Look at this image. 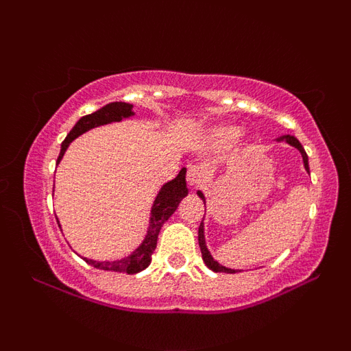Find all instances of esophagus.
<instances>
[{"instance_id": "34e87169", "label": "esophagus", "mask_w": 351, "mask_h": 351, "mask_svg": "<svg viewBox=\"0 0 351 351\" xmlns=\"http://www.w3.org/2000/svg\"><path fill=\"white\" fill-rule=\"evenodd\" d=\"M203 180H204V175H203V170H201L199 167H189L188 168L186 181H188L189 186L196 188L198 184L203 183Z\"/></svg>"}]
</instances>
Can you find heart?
<instances>
[{
	"label": "heart",
	"instance_id": "1",
	"mask_svg": "<svg viewBox=\"0 0 351 351\" xmlns=\"http://www.w3.org/2000/svg\"><path fill=\"white\" fill-rule=\"evenodd\" d=\"M241 135V128L236 125H217L208 132V140L213 147H228L234 143Z\"/></svg>",
	"mask_w": 351,
	"mask_h": 351
}]
</instances>
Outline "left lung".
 <instances>
[{
    "label": "left lung",
    "instance_id": "1",
    "mask_svg": "<svg viewBox=\"0 0 351 351\" xmlns=\"http://www.w3.org/2000/svg\"><path fill=\"white\" fill-rule=\"evenodd\" d=\"M277 140H279V142H285V143L292 145V147H295L297 150L300 152L302 158H304V167H305V170L308 171V156H307V153H305L304 147H302V143L299 142V140H297L295 136H292V135H282L280 138H277ZM198 196H199L201 199L204 201V195H203V193L198 191ZM198 243H199L201 256H203L204 264H206L208 267L211 269V271H215V272H224V274H236V272H237L236 269L224 267V265H221L219 263H217V261L213 259V256H211V254H209L208 247H206V241H204V224H203V221H201L199 229H198Z\"/></svg>",
    "mask_w": 351,
    "mask_h": 351
}]
</instances>
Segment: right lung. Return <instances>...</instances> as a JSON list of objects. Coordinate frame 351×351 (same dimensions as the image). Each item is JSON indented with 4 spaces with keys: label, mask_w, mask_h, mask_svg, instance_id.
<instances>
[{
    "label": "right lung",
    "mask_w": 351,
    "mask_h": 351,
    "mask_svg": "<svg viewBox=\"0 0 351 351\" xmlns=\"http://www.w3.org/2000/svg\"><path fill=\"white\" fill-rule=\"evenodd\" d=\"M132 108H134V106H130V104L127 102H112V104H107V106H104L102 108H99V110L94 112V114L82 117V119L72 127L69 135L66 136V140H64L62 145H60L58 163L62 160L64 153H66L67 147H69L72 140L77 138L79 135L86 134V132L90 130V128L100 127V125H107L112 122H120V120L128 119V117L134 115ZM186 195H188L186 168H181L178 176H176L175 180L165 183L162 189H160L158 195H156V198L153 201V206H152L150 224H148L147 236H145L143 243L140 244L138 247L130 254V256L123 257V259L120 261H92V259H86V257H84V261H86L87 264L94 265V267L102 269V271H110V272L136 274L143 271V269H147L152 263V254L155 252L160 229H162L165 221H167L168 217L176 211L180 201Z\"/></svg>",
    "instance_id": "1"
}]
</instances>
